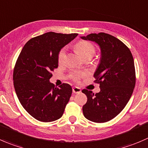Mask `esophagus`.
<instances>
[{"label": "esophagus", "mask_w": 148, "mask_h": 148, "mask_svg": "<svg viewBox=\"0 0 148 148\" xmlns=\"http://www.w3.org/2000/svg\"><path fill=\"white\" fill-rule=\"evenodd\" d=\"M73 92L74 93H80L81 92V89L78 87H74L72 88Z\"/></svg>", "instance_id": "esophagus-1"}]
</instances>
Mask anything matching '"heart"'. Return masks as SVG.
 Listing matches in <instances>:
<instances>
[{
	"instance_id": "obj_1",
	"label": "heart",
	"mask_w": 148,
	"mask_h": 148,
	"mask_svg": "<svg viewBox=\"0 0 148 148\" xmlns=\"http://www.w3.org/2000/svg\"><path fill=\"white\" fill-rule=\"evenodd\" d=\"M76 49L83 58H85L87 56L92 57L95 53V47L93 46L92 44L84 40L79 41L76 44ZM66 56V51L65 48H63L60 51L58 56V61L59 64H63L65 61ZM82 75L83 73L74 71L71 74V77L75 81H78Z\"/></svg>"
}]
</instances>
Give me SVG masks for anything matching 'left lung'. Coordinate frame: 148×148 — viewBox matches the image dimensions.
Returning <instances> with one entry per match:
<instances>
[{
	"instance_id": "8db88e82",
	"label": "left lung",
	"mask_w": 148,
	"mask_h": 148,
	"mask_svg": "<svg viewBox=\"0 0 148 148\" xmlns=\"http://www.w3.org/2000/svg\"><path fill=\"white\" fill-rule=\"evenodd\" d=\"M80 38L95 42L100 49V61L94 73L100 91L95 95L91 90H82L87 97L83 114L93 122H106L121 113L132 95L136 82L132 54L121 40L106 33Z\"/></svg>"
}]
</instances>
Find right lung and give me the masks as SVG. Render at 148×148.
Wrapping results in <instances>:
<instances>
[{
  "label": "right lung",
  "instance_id": "1",
  "mask_svg": "<svg viewBox=\"0 0 148 148\" xmlns=\"http://www.w3.org/2000/svg\"><path fill=\"white\" fill-rule=\"evenodd\" d=\"M78 35L53 32L30 39L24 45L14 70V85L21 106L35 119L42 122L62 116L72 93L64 83L59 88L50 82L58 66L60 51Z\"/></svg>",
  "mask_w": 148,
  "mask_h": 148
}]
</instances>
